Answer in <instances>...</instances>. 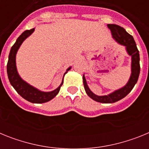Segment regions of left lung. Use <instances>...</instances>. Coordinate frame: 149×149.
<instances>
[{
    "instance_id": "1",
    "label": "left lung",
    "mask_w": 149,
    "mask_h": 149,
    "mask_svg": "<svg viewBox=\"0 0 149 149\" xmlns=\"http://www.w3.org/2000/svg\"><path fill=\"white\" fill-rule=\"evenodd\" d=\"M107 27L110 29L113 39L118 44L124 46L127 54L131 57V73L128 81L124 86L105 95H97L91 91L88 86L84 74L83 75V82H84V89L89 98L100 103L112 104L125 98L132 90L138 81L139 72H140V66H139V51L132 36L126 32V30L123 27L116 24H107Z\"/></svg>"
}]
</instances>
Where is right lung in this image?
Returning <instances> with one entry per match:
<instances>
[{
    "label": "right lung",
    "mask_w": 149,
    "mask_h": 149,
    "mask_svg": "<svg viewBox=\"0 0 149 149\" xmlns=\"http://www.w3.org/2000/svg\"><path fill=\"white\" fill-rule=\"evenodd\" d=\"M34 30H35V27L31 29V30H25L17 39L16 42H15V44L13 45V47L11 48V50H10L9 58H8L6 70H7L8 78H9L10 84L22 98L30 101L31 103L42 104L51 101L58 94L60 87L63 84L64 76L68 72V71H69L72 68V66L68 67L66 69V72L64 73L63 80H62V82L60 86L56 89L50 91V92H44V91L39 90V89L34 87L33 86L30 85L25 81H24L23 79L21 77V76L19 75L18 70H17L16 54L24 41L27 38H28L34 32Z\"/></svg>",
    "instance_id": "right-lung-1"
}]
</instances>
